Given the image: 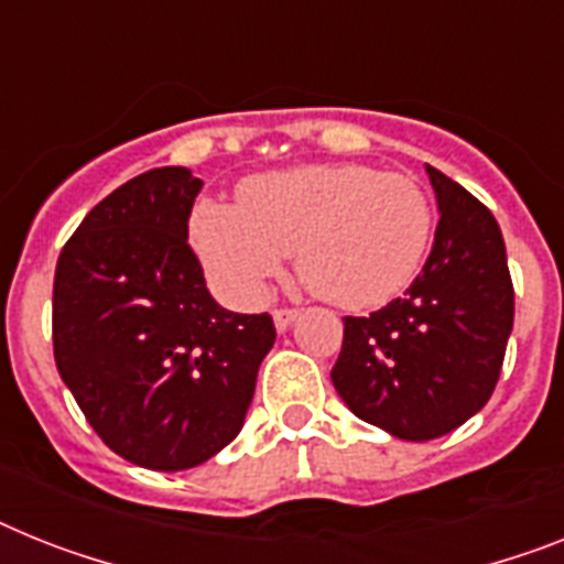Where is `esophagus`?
Returning a JSON list of instances; mask_svg holds the SVG:
<instances>
[{
  "mask_svg": "<svg viewBox=\"0 0 564 564\" xmlns=\"http://www.w3.org/2000/svg\"><path fill=\"white\" fill-rule=\"evenodd\" d=\"M297 315H301V310H292V306H281V310L272 312L274 318V326H278V333H286L292 324L297 321Z\"/></svg>",
  "mask_w": 564,
  "mask_h": 564,
  "instance_id": "1",
  "label": "esophagus"
}]
</instances>
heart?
Instances as JSON below:
<instances>
[{
	"label": "heart",
	"instance_id": "heart-1",
	"mask_svg": "<svg viewBox=\"0 0 564 564\" xmlns=\"http://www.w3.org/2000/svg\"><path fill=\"white\" fill-rule=\"evenodd\" d=\"M192 246L209 281L238 304H254L283 254L301 281L347 310L399 295L427 254L433 209L413 177L367 165H297L246 180L238 209L203 200Z\"/></svg>",
	"mask_w": 564,
	"mask_h": 564
}]
</instances>
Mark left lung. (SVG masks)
<instances>
[{
	"instance_id": "left-lung-1",
	"label": "left lung",
	"mask_w": 564,
	"mask_h": 564,
	"mask_svg": "<svg viewBox=\"0 0 564 564\" xmlns=\"http://www.w3.org/2000/svg\"><path fill=\"white\" fill-rule=\"evenodd\" d=\"M438 226L404 297L344 318L333 384L367 424L406 442L462 427L494 395L513 329L505 238L485 203L427 165Z\"/></svg>"
}]
</instances>
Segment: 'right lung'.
<instances>
[{
    "mask_svg": "<svg viewBox=\"0 0 564 564\" xmlns=\"http://www.w3.org/2000/svg\"><path fill=\"white\" fill-rule=\"evenodd\" d=\"M203 180L151 169L99 200L54 274V358L94 433L131 465L188 470L240 433L272 315L206 290L188 246Z\"/></svg>",
    "mask_w": 564,
    "mask_h": 564,
    "instance_id": "right-lung-1",
    "label": "right lung"
}]
</instances>
